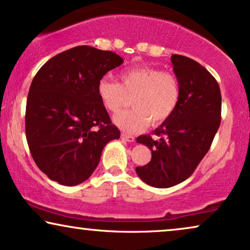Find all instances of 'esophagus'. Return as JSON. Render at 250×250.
I'll list each match as a JSON object with an SVG mask.
<instances>
[{"label":"esophagus","instance_id":"34e87169","mask_svg":"<svg viewBox=\"0 0 250 250\" xmlns=\"http://www.w3.org/2000/svg\"><path fill=\"white\" fill-rule=\"evenodd\" d=\"M121 138H122V140H124L126 142H134V137H132V135L125 134V133H122Z\"/></svg>","mask_w":250,"mask_h":250}]
</instances>
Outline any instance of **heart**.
I'll return each mask as SVG.
<instances>
[{"label": "heart", "instance_id": "1", "mask_svg": "<svg viewBox=\"0 0 250 250\" xmlns=\"http://www.w3.org/2000/svg\"><path fill=\"white\" fill-rule=\"evenodd\" d=\"M121 83L108 76L97 82L96 92L102 105L117 112L132 97L133 109L118 113L113 123L123 131L137 133L151 124H161L171 117L180 97L178 79L168 71L139 66L122 71Z\"/></svg>", "mask_w": 250, "mask_h": 250}]
</instances>
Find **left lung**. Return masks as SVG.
I'll return each instance as SVG.
<instances>
[{
    "label": "left lung",
    "mask_w": 250,
    "mask_h": 250,
    "mask_svg": "<svg viewBox=\"0 0 250 250\" xmlns=\"http://www.w3.org/2000/svg\"><path fill=\"white\" fill-rule=\"evenodd\" d=\"M171 62L180 88L177 108L153 135L137 138L150 149L151 160L135 171L156 188L176 186L192 176L220 125L222 95L215 78L192 58L172 55Z\"/></svg>",
    "instance_id": "obj_1"
}]
</instances>
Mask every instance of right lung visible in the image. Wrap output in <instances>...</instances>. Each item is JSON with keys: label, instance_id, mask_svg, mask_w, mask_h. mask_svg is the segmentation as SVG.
Segmentation results:
<instances>
[{"label": "right lung", "instance_id": "add662e5", "mask_svg": "<svg viewBox=\"0 0 250 250\" xmlns=\"http://www.w3.org/2000/svg\"><path fill=\"white\" fill-rule=\"evenodd\" d=\"M124 60L109 50L79 46L38 71L26 103L25 129L38 167L49 179L76 186L92 176L103 148L119 139L96 86Z\"/></svg>", "mask_w": 250, "mask_h": 250}]
</instances>
